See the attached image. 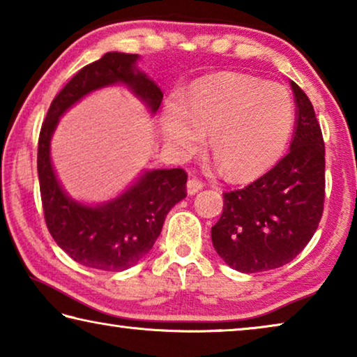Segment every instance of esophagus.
I'll use <instances>...</instances> for the list:
<instances>
[{"label":"esophagus","mask_w":357,"mask_h":357,"mask_svg":"<svg viewBox=\"0 0 357 357\" xmlns=\"http://www.w3.org/2000/svg\"><path fill=\"white\" fill-rule=\"evenodd\" d=\"M203 185H204L203 181L197 179V178H192V179L187 181V193H189V195H195L197 192H200L203 189Z\"/></svg>","instance_id":"34e87169"}]
</instances>
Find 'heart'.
Listing matches in <instances>:
<instances>
[{
	"label": "heart",
	"mask_w": 357,
	"mask_h": 357,
	"mask_svg": "<svg viewBox=\"0 0 357 357\" xmlns=\"http://www.w3.org/2000/svg\"><path fill=\"white\" fill-rule=\"evenodd\" d=\"M294 129V104L280 84L227 74L195 84L181 104L165 102L160 135L178 157L198 153L209 135L214 160L228 176L249 179L273 168Z\"/></svg>",
	"instance_id": "heart-1"
}]
</instances>
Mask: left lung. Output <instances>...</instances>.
<instances>
[{"mask_svg":"<svg viewBox=\"0 0 357 357\" xmlns=\"http://www.w3.org/2000/svg\"><path fill=\"white\" fill-rule=\"evenodd\" d=\"M296 126L289 153L244 189L223 193L211 228L229 268L252 274L280 268L309 244L324 206V142L307 94L291 82Z\"/></svg>","mask_w":357,"mask_h":357,"instance_id":"8db88e82","label":"left lung"}]
</instances>
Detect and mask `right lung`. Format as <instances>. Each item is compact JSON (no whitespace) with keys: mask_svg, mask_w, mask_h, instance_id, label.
Listing matches in <instances>:
<instances>
[{"mask_svg":"<svg viewBox=\"0 0 357 357\" xmlns=\"http://www.w3.org/2000/svg\"><path fill=\"white\" fill-rule=\"evenodd\" d=\"M138 58L108 52L99 61L78 70L53 99L38 144L42 208L52 238L77 263L112 273L129 269L153 249L167 214L187 197V174L183 168L144 172L119 197L88 206L63 190L52 165L50 140L68 108L96 89L116 83L126 84L153 114L159 110L164 94L137 69Z\"/></svg>","mask_w":357,"mask_h":357,"instance_id":"obj_1","label":"right lung"}]
</instances>
